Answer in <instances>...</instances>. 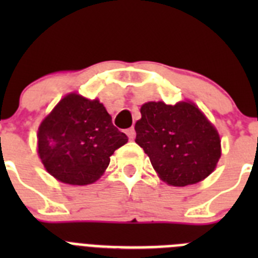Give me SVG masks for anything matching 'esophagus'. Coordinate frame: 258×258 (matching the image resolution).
<instances>
[{
    "label": "esophagus",
    "mask_w": 258,
    "mask_h": 258,
    "mask_svg": "<svg viewBox=\"0 0 258 258\" xmlns=\"http://www.w3.org/2000/svg\"><path fill=\"white\" fill-rule=\"evenodd\" d=\"M127 137H129V140H134V137H136V131H134V127H129L126 131Z\"/></svg>",
    "instance_id": "34e87169"
}]
</instances>
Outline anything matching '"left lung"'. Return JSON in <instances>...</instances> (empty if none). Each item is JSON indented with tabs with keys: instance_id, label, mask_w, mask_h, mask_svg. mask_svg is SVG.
I'll return each instance as SVG.
<instances>
[{
	"instance_id": "8db88e82",
	"label": "left lung",
	"mask_w": 258,
	"mask_h": 258,
	"mask_svg": "<svg viewBox=\"0 0 258 258\" xmlns=\"http://www.w3.org/2000/svg\"><path fill=\"white\" fill-rule=\"evenodd\" d=\"M141 115L136 142L164 182L183 187L213 172L221 156L220 136L195 104L149 102Z\"/></svg>"
}]
</instances>
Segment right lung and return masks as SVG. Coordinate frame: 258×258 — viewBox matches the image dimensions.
Masks as SVG:
<instances>
[{
    "label": "right lung",
    "instance_id": "right-lung-1",
    "mask_svg": "<svg viewBox=\"0 0 258 258\" xmlns=\"http://www.w3.org/2000/svg\"><path fill=\"white\" fill-rule=\"evenodd\" d=\"M38 155L47 172L68 184L97 181L127 137L99 101L68 94L38 127Z\"/></svg>",
    "mask_w": 258,
    "mask_h": 258
}]
</instances>
